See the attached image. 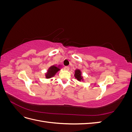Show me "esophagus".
<instances>
[{
  "label": "esophagus",
  "mask_w": 132,
  "mask_h": 132,
  "mask_svg": "<svg viewBox=\"0 0 132 132\" xmlns=\"http://www.w3.org/2000/svg\"><path fill=\"white\" fill-rule=\"evenodd\" d=\"M64 69H65V70H69V67L68 66H65V67H64Z\"/></svg>",
  "instance_id": "34e87169"
}]
</instances>
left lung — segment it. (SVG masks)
Here are the masks:
<instances>
[{
  "instance_id": "8db88e82",
  "label": "left lung",
  "mask_w": 132,
  "mask_h": 132,
  "mask_svg": "<svg viewBox=\"0 0 132 132\" xmlns=\"http://www.w3.org/2000/svg\"><path fill=\"white\" fill-rule=\"evenodd\" d=\"M74 76H75V78L79 81H81V80H82V77L81 76V73L80 70H75Z\"/></svg>"
}]
</instances>
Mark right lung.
<instances>
[{
	"mask_svg": "<svg viewBox=\"0 0 132 132\" xmlns=\"http://www.w3.org/2000/svg\"><path fill=\"white\" fill-rule=\"evenodd\" d=\"M60 70L58 67H55V65L51 66L50 68L48 70L47 73L46 74V78H51V77H53L55 75V74L57 73V72Z\"/></svg>",
	"mask_w": 132,
	"mask_h": 132,
	"instance_id": "1",
	"label": "right lung"
}]
</instances>
